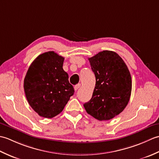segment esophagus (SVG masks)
I'll use <instances>...</instances> for the list:
<instances>
[{"label":"esophagus","instance_id":"34e87169","mask_svg":"<svg viewBox=\"0 0 159 159\" xmlns=\"http://www.w3.org/2000/svg\"><path fill=\"white\" fill-rule=\"evenodd\" d=\"M80 86H81V85H80V84H78V85L74 86V89H75V91L78 90V89H79L80 88Z\"/></svg>","mask_w":159,"mask_h":159}]
</instances>
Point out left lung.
Wrapping results in <instances>:
<instances>
[{
	"label": "left lung",
	"instance_id": "left-lung-1",
	"mask_svg": "<svg viewBox=\"0 0 159 159\" xmlns=\"http://www.w3.org/2000/svg\"><path fill=\"white\" fill-rule=\"evenodd\" d=\"M96 76L92 98L83 104L87 113L100 121L113 119L129 102L132 80L128 67L116 52L103 50L89 58Z\"/></svg>",
	"mask_w": 159,
	"mask_h": 159
}]
</instances>
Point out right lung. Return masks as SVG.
I'll return each mask as SVG.
<instances>
[{
  "mask_svg": "<svg viewBox=\"0 0 159 159\" xmlns=\"http://www.w3.org/2000/svg\"><path fill=\"white\" fill-rule=\"evenodd\" d=\"M63 57L49 51L39 55L29 67L24 89L30 106L39 116H57L74 94L68 74L63 69Z\"/></svg>",
  "mask_w": 159,
  "mask_h": 159,
  "instance_id": "1",
  "label": "right lung"
}]
</instances>
